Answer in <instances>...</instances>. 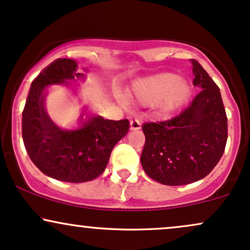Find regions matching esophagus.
Returning <instances> with one entry per match:
<instances>
[{"label": "esophagus", "mask_w": 250, "mask_h": 250, "mask_svg": "<svg viewBox=\"0 0 250 250\" xmlns=\"http://www.w3.org/2000/svg\"><path fill=\"white\" fill-rule=\"evenodd\" d=\"M142 127V122L139 119H132L130 122V128L131 130H139Z\"/></svg>", "instance_id": "34e87169"}]
</instances>
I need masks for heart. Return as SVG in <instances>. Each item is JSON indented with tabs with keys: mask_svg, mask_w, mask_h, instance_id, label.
Here are the masks:
<instances>
[{
	"mask_svg": "<svg viewBox=\"0 0 250 250\" xmlns=\"http://www.w3.org/2000/svg\"><path fill=\"white\" fill-rule=\"evenodd\" d=\"M192 95V86L175 73L164 72L137 80L132 97L143 105H153L156 113L167 117L184 107Z\"/></svg>",
	"mask_w": 250,
	"mask_h": 250,
	"instance_id": "1",
	"label": "heart"
}]
</instances>
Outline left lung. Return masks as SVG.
I'll list each match as a JSON object with an SVG mask.
<instances>
[{"label": "left lung", "mask_w": 250, "mask_h": 250, "mask_svg": "<svg viewBox=\"0 0 250 250\" xmlns=\"http://www.w3.org/2000/svg\"><path fill=\"white\" fill-rule=\"evenodd\" d=\"M193 86L202 91L189 107L167 122L145 123L140 162L145 173L165 186H186L204 178L222 157L228 119L220 88L191 60Z\"/></svg>", "instance_id": "left-lung-1"}]
</instances>
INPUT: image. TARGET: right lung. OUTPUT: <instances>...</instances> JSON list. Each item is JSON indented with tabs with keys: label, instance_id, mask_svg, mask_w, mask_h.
I'll return each instance as SVG.
<instances>
[{
	"label": "right lung",
	"instance_id": "add662e5",
	"mask_svg": "<svg viewBox=\"0 0 250 250\" xmlns=\"http://www.w3.org/2000/svg\"><path fill=\"white\" fill-rule=\"evenodd\" d=\"M72 59H58L33 81L22 112V138L29 158L44 175L61 182L83 183L105 170L114 145L128 131L127 119L108 120L80 116V127L62 130L44 108L47 87L83 79Z\"/></svg>",
	"mask_w": 250,
	"mask_h": 250
}]
</instances>
